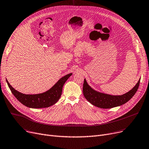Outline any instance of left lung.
<instances>
[{"instance_id": "left-lung-1", "label": "left lung", "mask_w": 149, "mask_h": 149, "mask_svg": "<svg viewBox=\"0 0 149 149\" xmlns=\"http://www.w3.org/2000/svg\"><path fill=\"white\" fill-rule=\"evenodd\" d=\"M139 83L140 79L135 86L125 94L111 95L93 90L84 79L83 92L85 98L93 106L102 109H110L123 105L129 101L136 92Z\"/></svg>"}]
</instances>
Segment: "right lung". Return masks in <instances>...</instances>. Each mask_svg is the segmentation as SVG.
<instances>
[{
    "mask_svg": "<svg viewBox=\"0 0 149 149\" xmlns=\"http://www.w3.org/2000/svg\"><path fill=\"white\" fill-rule=\"evenodd\" d=\"M72 74L70 73L61 78L48 91L34 95L23 94L18 92L11 86L6 79V80L13 94L22 104L30 108L39 109L48 107L57 102L61 97L63 86Z\"/></svg>",
    "mask_w": 149,
    "mask_h": 149,
    "instance_id": "right-lung-1",
    "label": "right lung"
}]
</instances>
